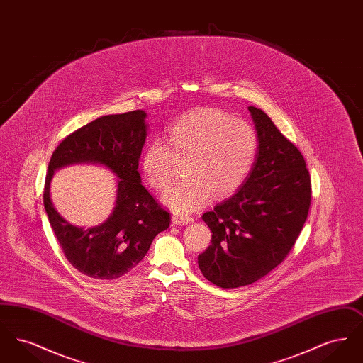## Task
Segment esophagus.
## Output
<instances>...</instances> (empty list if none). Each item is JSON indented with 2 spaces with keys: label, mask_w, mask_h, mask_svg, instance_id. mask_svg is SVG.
Segmentation results:
<instances>
[{
  "label": "esophagus",
  "mask_w": 363,
  "mask_h": 363,
  "mask_svg": "<svg viewBox=\"0 0 363 363\" xmlns=\"http://www.w3.org/2000/svg\"><path fill=\"white\" fill-rule=\"evenodd\" d=\"M172 220H173V225H188L193 222V218L189 215H181V213H173L172 216Z\"/></svg>",
  "instance_id": "obj_1"
}]
</instances>
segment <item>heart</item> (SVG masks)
Wrapping results in <instances>:
<instances>
[{
  "label": "heart",
  "instance_id": "1",
  "mask_svg": "<svg viewBox=\"0 0 363 363\" xmlns=\"http://www.w3.org/2000/svg\"><path fill=\"white\" fill-rule=\"evenodd\" d=\"M166 138L152 140L140 167L147 184L164 190L173 182L175 164H185V179L163 196L166 206L186 213L204 207L212 194L223 199L245 181L256 159L259 138L255 128L219 110L201 108L173 122Z\"/></svg>",
  "mask_w": 363,
  "mask_h": 363
}]
</instances>
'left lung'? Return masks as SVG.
<instances>
[{
    "label": "left lung",
    "mask_w": 363,
    "mask_h": 363,
    "mask_svg": "<svg viewBox=\"0 0 363 363\" xmlns=\"http://www.w3.org/2000/svg\"><path fill=\"white\" fill-rule=\"evenodd\" d=\"M259 148L246 182L203 215L212 231L199 267L222 289L252 284L269 274L293 249L311 208V174L299 150L272 120L249 106Z\"/></svg>",
    "instance_id": "obj_1"
}]
</instances>
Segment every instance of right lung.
<instances>
[{"label":"right lung","mask_w":363,"mask_h":363,"mask_svg":"<svg viewBox=\"0 0 363 363\" xmlns=\"http://www.w3.org/2000/svg\"><path fill=\"white\" fill-rule=\"evenodd\" d=\"M144 120L145 113L135 110L89 122L64 138L49 162L43 191L49 222L67 259L92 279L113 280L128 274L170 225V213L141 185L138 174L147 138ZM80 161L104 164L121 178L113 213L104 225L86 230L68 224L50 200L53 170Z\"/></svg>","instance_id":"obj_1"}]
</instances>
